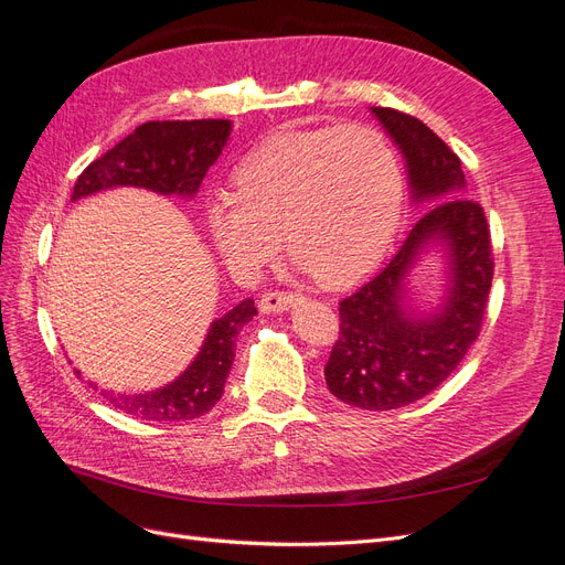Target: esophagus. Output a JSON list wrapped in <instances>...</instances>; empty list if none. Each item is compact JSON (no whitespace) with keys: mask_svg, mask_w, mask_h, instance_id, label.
<instances>
[{"mask_svg":"<svg viewBox=\"0 0 565 565\" xmlns=\"http://www.w3.org/2000/svg\"><path fill=\"white\" fill-rule=\"evenodd\" d=\"M299 299L297 292H266L259 299V309L264 313H276V311H287L289 306Z\"/></svg>","mask_w":565,"mask_h":565,"instance_id":"34e87169","label":"esophagus"}]
</instances>
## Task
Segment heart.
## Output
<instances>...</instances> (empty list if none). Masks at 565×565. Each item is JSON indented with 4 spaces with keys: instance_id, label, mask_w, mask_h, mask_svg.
Here are the masks:
<instances>
[{
    "instance_id": "1",
    "label": "heart",
    "mask_w": 565,
    "mask_h": 565,
    "mask_svg": "<svg viewBox=\"0 0 565 565\" xmlns=\"http://www.w3.org/2000/svg\"><path fill=\"white\" fill-rule=\"evenodd\" d=\"M403 174L384 136L365 125L282 134L237 167L231 200L207 207V233L237 273L289 254L322 285L377 264L403 212Z\"/></svg>"
}]
</instances>
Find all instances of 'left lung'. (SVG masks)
Wrapping results in <instances>:
<instances>
[{
    "mask_svg": "<svg viewBox=\"0 0 565 565\" xmlns=\"http://www.w3.org/2000/svg\"><path fill=\"white\" fill-rule=\"evenodd\" d=\"M372 113L405 156L413 198L431 207L377 276L339 301V339L324 382L353 407L396 409L446 382L481 334L494 259L486 212L465 198L467 179L450 146L413 115ZM429 239L449 247L451 289L438 315L417 319L404 311V276Z\"/></svg>",
    "mask_w": 565,
    "mask_h": 565,
    "instance_id": "8db88e82",
    "label": "left lung"
}]
</instances>
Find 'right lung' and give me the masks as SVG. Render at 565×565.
<instances>
[{
  "label": "right lung",
  "instance_id": "add662e5",
  "mask_svg": "<svg viewBox=\"0 0 565 565\" xmlns=\"http://www.w3.org/2000/svg\"><path fill=\"white\" fill-rule=\"evenodd\" d=\"M228 134V119L146 122L84 169L73 188V200L113 185H141L162 195L193 198L207 169L224 150ZM254 316V301L245 299L224 318L214 320L193 365L177 382L150 393H136V396L108 391L104 398L122 413L146 422L202 417L224 393L235 355V337Z\"/></svg>",
  "mask_w": 565,
  "mask_h": 565
}]
</instances>
